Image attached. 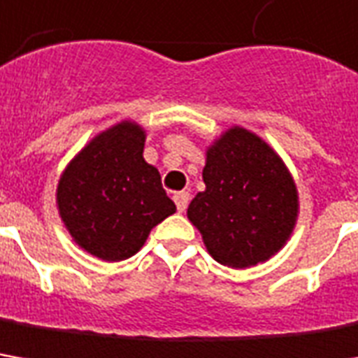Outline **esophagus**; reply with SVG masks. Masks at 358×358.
Wrapping results in <instances>:
<instances>
[{
	"label": "esophagus",
	"instance_id": "1",
	"mask_svg": "<svg viewBox=\"0 0 358 358\" xmlns=\"http://www.w3.org/2000/svg\"><path fill=\"white\" fill-rule=\"evenodd\" d=\"M175 205H177V210L179 213H185V208L189 205V193L187 191H179V193H175L173 195Z\"/></svg>",
	"mask_w": 358,
	"mask_h": 358
}]
</instances>
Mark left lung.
<instances>
[{"label": "left lung", "instance_id": "obj_1", "mask_svg": "<svg viewBox=\"0 0 358 358\" xmlns=\"http://www.w3.org/2000/svg\"><path fill=\"white\" fill-rule=\"evenodd\" d=\"M205 191L189 203L187 218L208 254L244 270L285 246L299 217V193L278 151L258 134L230 126L205 151Z\"/></svg>", "mask_w": 358, "mask_h": 358}]
</instances>
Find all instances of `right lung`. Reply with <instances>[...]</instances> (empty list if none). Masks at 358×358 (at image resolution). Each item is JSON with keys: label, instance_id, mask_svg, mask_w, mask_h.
<instances>
[{"label": "right lung", "instance_id": "add662e5", "mask_svg": "<svg viewBox=\"0 0 358 358\" xmlns=\"http://www.w3.org/2000/svg\"><path fill=\"white\" fill-rule=\"evenodd\" d=\"M145 129L122 120L96 134L66 163L57 208L74 244L104 262L128 260L177 207L159 171L143 159Z\"/></svg>", "mask_w": 358, "mask_h": 358}]
</instances>
